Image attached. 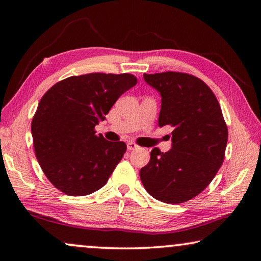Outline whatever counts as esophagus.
Instances as JSON below:
<instances>
[{
    "mask_svg": "<svg viewBox=\"0 0 261 261\" xmlns=\"http://www.w3.org/2000/svg\"><path fill=\"white\" fill-rule=\"evenodd\" d=\"M126 148H127V151H134V149L138 148V145L132 143V141H129V143L126 144Z\"/></svg>",
    "mask_w": 261,
    "mask_h": 261,
    "instance_id": "esophagus-1",
    "label": "esophagus"
}]
</instances>
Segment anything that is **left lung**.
Here are the masks:
<instances>
[{
  "label": "left lung",
  "instance_id": "left-lung-1",
  "mask_svg": "<svg viewBox=\"0 0 261 261\" xmlns=\"http://www.w3.org/2000/svg\"><path fill=\"white\" fill-rule=\"evenodd\" d=\"M161 95L159 126L170 125L171 148H153L140 179L153 198L180 204L198 196L215 177L224 159L228 129L218 99L201 79L182 72L146 74Z\"/></svg>",
  "mask_w": 261,
  "mask_h": 261
}]
</instances>
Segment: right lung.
Listing matches in <instances>:
<instances>
[{
    "label": "right lung",
    "mask_w": 261,
    "mask_h": 261,
    "mask_svg": "<svg viewBox=\"0 0 261 261\" xmlns=\"http://www.w3.org/2000/svg\"><path fill=\"white\" fill-rule=\"evenodd\" d=\"M129 73H88L55 84L39 102L31 124L35 156L47 178L68 196H86L107 183L126 151L94 127L134 87Z\"/></svg>",
    "instance_id": "add662e5"
}]
</instances>
